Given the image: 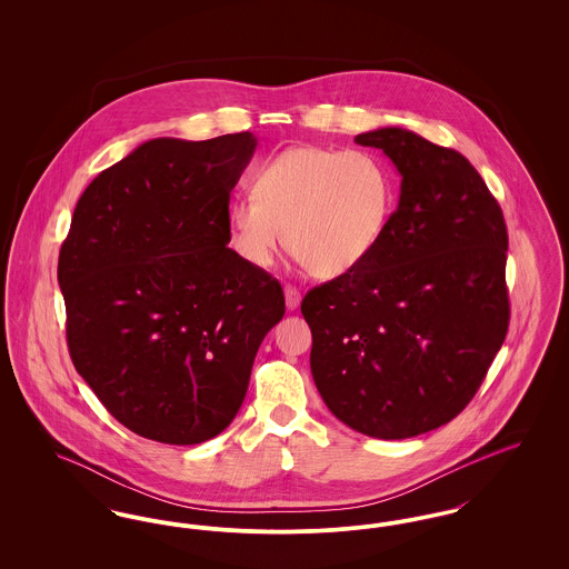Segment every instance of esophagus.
Returning <instances> with one entry per match:
<instances>
[{"label": "esophagus", "mask_w": 569, "mask_h": 569, "mask_svg": "<svg viewBox=\"0 0 569 569\" xmlns=\"http://www.w3.org/2000/svg\"><path fill=\"white\" fill-rule=\"evenodd\" d=\"M283 295H286V307H288L290 311L297 309L298 305H300V292H298V288H295V286H286Z\"/></svg>", "instance_id": "obj_1"}]
</instances>
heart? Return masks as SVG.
Returning a JSON list of instances; mask_svg holds the SVG:
<instances>
[{
	"mask_svg": "<svg viewBox=\"0 0 569 569\" xmlns=\"http://www.w3.org/2000/svg\"><path fill=\"white\" fill-rule=\"evenodd\" d=\"M395 188L367 151L292 147L260 163L251 196L228 209L230 244L253 269H267L286 244L322 279L356 269L379 243Z\"/></svg>",
	"mask_w": 569,
	"mask_h": 569,
	"instance_id": "b5f03b06",
	"label": "heart"
}]
</instances>
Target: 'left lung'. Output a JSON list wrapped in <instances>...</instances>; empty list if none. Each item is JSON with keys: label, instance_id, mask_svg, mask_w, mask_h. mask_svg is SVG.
Returning a JSON list of instances; mask_svg holds the SVG:
<instances>
[{"label": "left lung", "instance_id": "left-lung-1", "mask_svg": "<svg viewBox=\"0 0 569 569\" xmlns=\"http://www.w3.org/2000/svg\"><path fill=\"white\" fill-rule=\"evenodd\" d=\"M353 140L397 166L399 207L369 258L300 311L326 407L358 433L406 439L457 418L503 346L508 228L459 151L403 128Z\"/></svg>", "mask_w": 569, "mask_h": 569}]
</instances>
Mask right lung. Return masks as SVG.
Returning a JSON list of instances; mask_svg holds the SVG:
<instances>
[{"label":"right lung","mask_w":569,"mask_h":569,"mask_svg":"<svg viewBox=\"0 0 569 569\" xmlns=\"http://www.w3.org/2000/svg\"><path fill=\"white\" fill-rule=\"evenodd\" d=\"M251 132L156 138L82 191L59 251L70 358L126 429L193 446L243 406L283 290L230 249Z\"/></svg>","instance_id":"right-lung-1"}]
</instances>
